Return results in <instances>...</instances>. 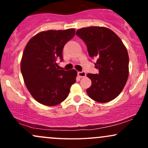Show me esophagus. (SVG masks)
Instances as JSON below:
<instances>
[{"label": "esophagus", "instance_id": "esophagus-1", "mask_svg": "<svg viewBox=\"0 0 148 148\" xmlns=\"http://www.w3.org/2000/svg\"><path fill=\"white\" fill-rule=\"evenodd\" d=\"M78 75L80 76L81 78L82 77H85L86 76V73L85 72H78Z\"/></svg>", "mask_w": 148, "mask_h": 148}]
</instances>
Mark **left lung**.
<instances>
[{"instance_id": "obj_1", "label": "left lung", "mask_w": 148, "mask_h": 148, "mask_svg": "<svg viewBox=\"0 0 148 148\" xmlns=\"http://www.w3.org/2000/svg\"><path fill=\"white\" fill-rule=\"evenodd\" d=\"M87 45L90 57L95 58L99 74H88L92 85L88 95L94 101L106 103L116 98L129 76V55L120 38L106 27L92 26L76 30Z\"/></svg>"}]
</instances>
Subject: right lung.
<instances>
[{
	"label": "right lung",
	"instance_id": "1",
	"mask_svg": "<svg viewBox=\"0 0 148 148\" xmlns=\"http://www.w3.org/2000/svg\"><path fill=\"white\" fill-rule=\"evenodd\" d=\"M75 35V29L42 31L28 41L23 52L21 72L32 97L39 103L53 106L63 101L76 82L75 69L58 68L64 45Z\"/></svg>",
	"mask_w": 148,
	"mask_h": 148
}]
</instances>
